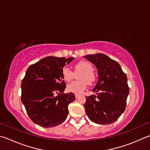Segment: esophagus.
<instances>
[{
	"label": "esophagus",
	"mask_w": 150,
	"mask_h": 150,
	"mask_svg": "<svg viewBox=\"0 0 150 150\" xmlns=\"http://www.w3.org/2000/svg\"><path fill=\"white\" fill-rule=\"evenodd\" d=\"M79 97V94H75V98H78Z\"/></svg>",
	"instance_id": "obj_1"
}]
</instances>
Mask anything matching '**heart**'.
I'll return each mask as SVG.
<instances>
[{"label": "heart", "instance_id": "b5f03b06", "mask_svg": "<svg viewBox=\"0 0 150 150\" xmlns=\"http://www.w3.org/2000/svg\"><path fill=\"white\" fill-rule=\"evenodd\" d=\"M75 73H79L77 79L79 81H74L67 85V92L75 94H80L86 89L87 83L91 84L96 81V75L94 71V67L91 63L87 61H81L74 66ZM63 79L66 82H69L75 77V74L69 68L64 67L62 71Z\"/></svg>", "mask_w": 150, "mask_h": 150}]
</instances>
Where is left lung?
Returning a JSON list of instances; mask_svg holds the SVG:
<instances>
[{
	"instance_id": "1",
	"label": "left lung",
	"mask_w": 150,
	"mask_h": 150,
	"mask_svg": "<svg viewBox=\"0 0 150 150\" xmlns=\"http://www.w3.org/2000/svg\"><path fill=\"white\" fill-rule=\"evenodd\" d=\"M98 70V79L92 89L96 95L86 97L84 107L91 120L99 125H109L117 120L126 108L129 88L127 77L118 62L105 54L84 56Z\"/></svg>"
}]
</instances>
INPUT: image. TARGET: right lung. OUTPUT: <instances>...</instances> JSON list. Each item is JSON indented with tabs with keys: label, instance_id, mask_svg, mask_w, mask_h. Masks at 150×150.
<instances>
[{
	"label": "right lung",
	"instance_id": "obj_1",
	"mask_svg": "<svg viewBox=\"0 0 150 150\" xmlns=\"http://www.w3.org/2000/svg\"><path fill=\"white\" fill-rule=\"evenodd\" d=\"M74 58L48 56L30 66L21 81V99L29 118L40 127L57 126L66 120L68 105L75 100L66 88L62 71ZM58 94L56 97L55 94Z\"/></svg>",
	"mask_w": 150,
	"mask_h": 150
}]
</instances>
